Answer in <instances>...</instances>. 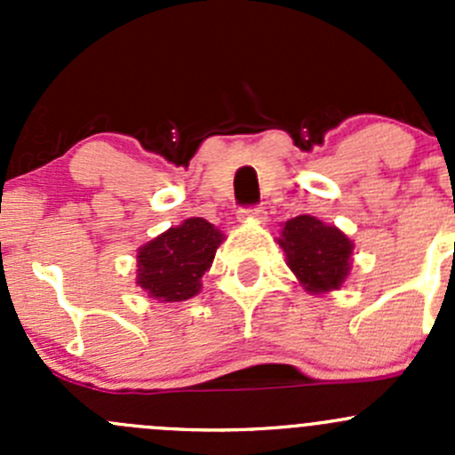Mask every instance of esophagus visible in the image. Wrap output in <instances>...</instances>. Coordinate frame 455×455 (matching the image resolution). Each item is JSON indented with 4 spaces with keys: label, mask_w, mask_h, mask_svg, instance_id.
<instances>
[{
    "label": "esophagus",
    "mask_w": 455,
    "mask_h": 455,
    "mask_svg": "<svg viewBox=\"0 0 455 455\" xmlns=\"http://www.w3.org/2000/svg\"><path fill=\"white\" fill-rule=\"evenodd\" d=\"M237 215H240L242 220H259V222H264V220H266L264 206H259V204L242 206V209L237 211Z\"/></svg>",
    "instance_id": "obj_1"
}]
</instances>
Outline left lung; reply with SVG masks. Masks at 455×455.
<instances>
[{
    "label": "left lung",
    "mask_w": 455,
    "mask_h": 455,
    "mask_svg": "<svg viewBox=\"0 0 455 455\" xmlns=\"http://www.w3.org/2000/svg\"><path fill=\"white\" fill-rule=\"evenodd\" d=\"M282 233L279 246L306 291L325 292L346 282L352 244L339 228L313 215H297L288 220Z\"/></svg>",
    "instance_id": "1"
}]
</instances>
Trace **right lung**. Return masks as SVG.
<instances>
[{
    "label": "right lung",
    "mask_w": 455,
    "mask_h": 455,
    "mask_svg": "<svg viewBox=\"0 0 455 455\" xmlns=\"http://www.w3.org/2000/svg\"><path fill=\"white\" fill-rule=\"evenodd\" d=\"M222 233L202 218H189L139 251V286L163 301H185L200 291Z\"/></svg>",
    "instance_id": "add662e5"
}]
</instances>
